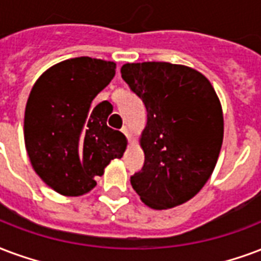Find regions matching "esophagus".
<instances>
[{"label":"esophagus","mask_w":261,"mask_h":261,"mask_svg":"<svg viewBox=\"0 0 261 261\" xmlns=\"http://www.w3.org/2000/svg\"><path fill=\"white\" fill-rule=\"evenodd\" d=\"M121 133H123V134H124L127 138H130L131 137V131H130V128L127 127V125H123V127H121Z\"/></svg>","instance_id":"1"}]
</instances>
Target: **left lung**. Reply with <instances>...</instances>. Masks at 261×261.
I'll use <instances>...</instances> for the list:
<instances>
[{
	"instance_id": "obj_1",
	"label": "left lung",
	"mask_w": 261,
	"mask_h": 261,
	"mask_svg": "<svg viewBox=\"0 0 261 261\" xmlns=\"http://www.w3.org/2000/svg\"><path fill=\"white\" fill-rule=\"evenodd\" d=\"M121 77L148 112L142 169L131 185L152 209L184 203L206 184L223 144L221 105L199 71L169 62L125 63Z\"/></svg>"
}]
</instances>
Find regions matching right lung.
Returning <instances> with one entry per match:
<instances>
[{"mask_svg":"<svg viewBox=\"0 0 261 261\" xmlns=\"http://www.w3.org/2000/svg\"><path fill=\"white\" fill-rule=\"evenodd\" d=\"M113 62L80 57L49 67L38 79L24 112V144L41 179L66 196L87 194L127 141L106 124L108 101L92 99L115 76Z\"/></svg>","mask_w":261,"mask_h":261,"instance_id":"add662e5","label":"right lung"}]
</instances>
